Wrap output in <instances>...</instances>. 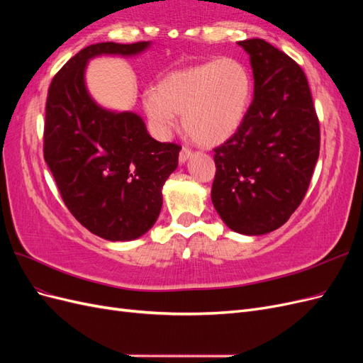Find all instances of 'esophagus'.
<instances>
[{
	"label": "esophagus",
	"mask_w": 363,
	"mask_h": 363,
	"mask_svg": "<svg viewBox=\"0 0 363 363\" xmlns=\"http://www.w3.org/2000/svg\"><path fill=\"white\" fill-rule=\"evenodd\" d=\"M191 156H192V151H191L189 148L183 147V148H182V151H180L179 160H180V163H186V162H188V160L191 159Z\"/></svg>",
	"instance_id": "1"
}]
</instances>
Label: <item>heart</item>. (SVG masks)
Segmentation results:
<instances>
[{
    "label": "heart",
    "mask_w": 363,
    "mask_h": 363,
    "mask_svg": "<svg viewBox=\"0 0 363 363\" xmlns=\"http://www.w3.org/2000/svg\"><path fill=\"white\" fill-rule=\"evenodd\" d=\"M251 92L252 80L245 65L225 57L167 74L157 89L144 92L142 104L159 136L169 133L175 113H180L183 128L194 142L216 147L242 125Z\"/></svg>",
    "instance_id": "1"
}]
</instances>
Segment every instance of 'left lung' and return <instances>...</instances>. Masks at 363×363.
Returning <instances> with one entry per match:
<instances>
[{
    "label": "left lung",
    "instance_id": "8db88e82",
    "mask_svg": "<svg viewBox=\"0 0 363 363\" xmlns=\"http://www.w3.org/2000/svg\"><path fill=\"white\" fill-rule=\"evenodd\" d=\"M238 45L250 56L255 96L240 128L215 148L212 203L233 232L260 236L303 201L320 156V123L298 65L263 39Z\"/></svg>",
    "mask_w": 363,
    "mask_h": 363
}]
</instances>
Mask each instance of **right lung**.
Returning <instances> with one entry per match:
<instances>
[{
  "label": "right lung",
  "mask_w": 363,
  "mask_h": 363,
  "mask_svg": "<svg viewBox=\"0 0 363 363\" xmlns=\"http://www.w3.org/2000/svg\"><path fill=\"white\" fill-rule=\"evenodd\" d=\"M151 42H104L67 62L48 89L43 157L83 227L112 242L144 236L162 211V188L182 147L152 139L138 113L98 104L86 86L89 60L135 57Z\"/></svg>",
  "instance_id": "1"
}]
</instances>
